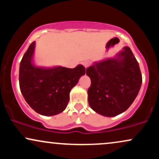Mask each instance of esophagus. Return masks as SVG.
<instances>
[{
    "mask_svg": "<svg viewBox=\"0 0 159 159\" xmlns=\"http://www.w3.org/2000/svg\"><path fill=\"white\" fill-rule=\"evenodd\" d=\"M90 65H91V63H90V62H89V61H84L83 63V66L85 67L86 69L88 68V67H90Z\"/></svg>",
    "mask_w": 159,
    "mask_h": 159,
    "instance_id": "esophagus-1",
    "label": "esophagus"
}]
</instances>
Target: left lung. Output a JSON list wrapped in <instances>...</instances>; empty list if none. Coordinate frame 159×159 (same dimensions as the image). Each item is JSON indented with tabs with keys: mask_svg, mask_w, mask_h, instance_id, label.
I'll use <instances>...</instances> for the list:
<instances>
[{
	"mask_svg": "<svg viewBox=\"0 0 159 159\" xmlns=\"http://www.w3.org/2000/svg\"><path fill=\"white\" fill-rule=\"evenodd\" d=\"M86 74L91 80L87 91L89 105L95 112L107 117L126 111L141 87L139 64L127 46L114 57L94 62Z\"/></svg>",
	"mask_w": 159,
	"mask_h": 159,
	"instance_id": "8db88e82",
	"label": "left lung"
}]
</instances>
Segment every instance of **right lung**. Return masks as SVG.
Segmentation results:
<instances>
[{
	"mask_svg": "<svg viewBox=\"0 0 159 159\" xmlns=\"http://www.w3.org/2000/svg\"><path fill=\"white\" fill-rule=\"evenodd\" d=\"M35 45L33 42L20 63V90L33 110L43 116H54L66 109L69 93L85 75V68L81 64L74 69L36 65Z\"/></svg>",
	"mask_w": 159,
	"mask_h": 159,
	"instance_id": "add662e5",
	"label": "right lung"
}]
</instances>
